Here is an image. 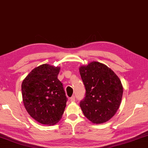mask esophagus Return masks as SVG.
<instances>
[{
    "instance_id": "obj_1",
    "label": "esophagus",
    "mask_w": 148,
    "mask_h": 148,
    "mask_svg": "<svg viewBox=\"0 0 148 148\" xmlns=\"http://www.w3.org/2000/svg\"><path fill=\"white\" fill-rule=\"evenodd\" d=\"M70 101H71V102H74L75 101H76V98H75V96H72V97H71V98H70Z\"/></svg>"
}]
</instances>
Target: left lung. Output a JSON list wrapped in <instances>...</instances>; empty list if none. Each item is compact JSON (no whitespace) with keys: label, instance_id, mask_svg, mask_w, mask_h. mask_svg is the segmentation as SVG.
<instances>
[{"label":"left lung","instance_id":"left-lung-1","mask_svg":"<svg viewBox=\"0 0 148 148\" xmlns=\"http://www.w3.org/2000/svg\"><path fill=\"white\" fill-rule=\"evenodd\" d=\"M79 70L86 91L79 102L84 116L96 124L106 122L121 104L123 92L121 81L111 69L99 62H91Z\"/></svg>","mask_w":148,"mask_h":148}]
</instances>
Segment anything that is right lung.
<instances>
[{
  "label": "right lung",
  "instance_id": "add662e5",
  "mask_svg": "<svg viewBox=\"0 0 148 148\" xmlns=\"http://www.w3.org/2000/svg\"><path fill=\"white\" fill-rule=\"evenodd\" d=\"M60 67L44 64L34 69L22 82L24 106L32 118L55 125L61 118L68 99L57 78Z\"/></svg>",
  "mask_w": 148,
  "mask_h": 148
}]
</instances>
